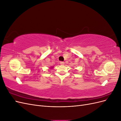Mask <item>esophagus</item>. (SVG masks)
<instances>
[{"mask_svg":"<svg viewBox=\"0 0 121 121\" xmlns=\"http://www.w3.org/2000/svg\"><path fill=\"white\" fill-rule=\"evenodd\" d=\"M60 64L61 65H64V64H65V63L64 61H60Z\"/></svg>","mask_w":121,"mask_h":121,"instance_id":"obj_1","label":"esophagus"}]
</instances>
